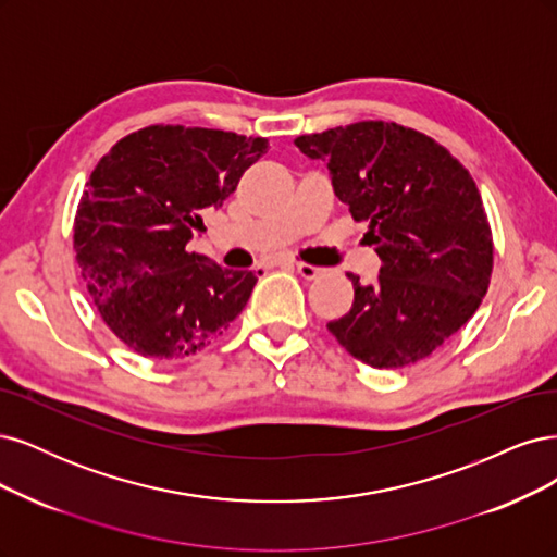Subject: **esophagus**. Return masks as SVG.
Listing matches in <instances>:
<instances>
[{
	"mask_svg": "<svg viewBox=\"0 0 557 557\" xmlns=\"http://www.w3.org/2000/svg\"><path fill=\"white\" fill-rule=\"evenodd\" d=\"M292 265L296 268L298 275H300V277H305V280H314V277H319V275H321V268H317V265L302 263V261H292Z\"/></svg>",
	"mask_w": 557,
	"mask_h": 557,
	"instance_id": "obj_1",
	"label": "esophagus"
}]
</instances>
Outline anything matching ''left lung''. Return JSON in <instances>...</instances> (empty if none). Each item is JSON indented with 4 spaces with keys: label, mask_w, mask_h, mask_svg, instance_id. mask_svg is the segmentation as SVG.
I'll use <instances>...</instances> for the list:
<instances>
[{
    "label": "left lung",
    "mask_w": 557,
    "mask_h": 557,
    "mask_svg": "<svg viewBox=\"0 0 557 557\" xmlns=\"http://www.w3.org/2000/svg\"><path fill=\"white\" fill-rule=\"evenodd\" d=\"M296 146L324 161L335 196L382 259L374 284H354L351 310L329 331L358 361L398 370L460 331L488 292L493 233L470 171L430 136L366 120Z\"/></svg>",
    "instance_id": "1"
}]
</instances>
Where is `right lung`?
<instances>
[{"mask_svg": "<svg viewBox=\"0 0 557 557\" xmlns=\"http://www.w3.org/2000/svg\"><path fill=\"white\" fill-rule=\"evenodd\" d=\"M265 150L261 136L152 124L99 159L76 210V261L103 324L136 354L194 356L243 312L257 275L187 243Z\"/></svg>", "mask_w": 557, "mask_h": 557, "instance_id": "add662e5", "label": "right lung"}]
</instances>
